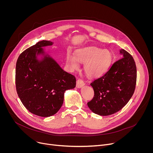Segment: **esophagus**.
Wrapping results in <instances>:
<instances>
[{
	"label": "esophagus",
	"instance_id": "34e87169",
	"mask_svg": "<svg viewBox=\"0 0 153 153\" xmlns=\"http://www.w3.org/2000/svg\"><path fill=\"white\" fill-rule=\"evenodd\" d=\"M84 85H85V83L81 79H78L77 80V82H76L77 88H81V87L83 86Z\"/></svg>",
	"mask_w": 153,
	"mask_h": 153
}]
</instances>
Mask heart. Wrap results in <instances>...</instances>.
Listing matches in <instances>:
<instances>
[{
    "mask_svg": "<svg viewBox=\"0 0 153 153\" xmlns=\"http://www.w3.org/2000/svg\"><path fill=\"white\" fill-rule=\"evenodd\" d=\"M111 60L112 54L110 51L90 47L77 50L75 56L68 54L67 65L71 71H74L79 68V62L83 63L86 75L91 78H97L105 73Z\"/></svg>",
    "mask_w": 153,
    "mask_h": 153,
    "instance_id": "obj_1",
    "label": "heart"
}]
</instances>
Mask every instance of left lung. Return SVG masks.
<instances>
[{"label": "left lung", "instance_id": "obj_1", "mask_svg": "<svg viewBox=\"0 0 153 153\" xmlns=\"http://www.w3.org/2000/svg\"><path fill=\"white\" fill-rule=\"evenodd\" d=\"M123 57L115 62L103 76L93 81V99L87 103L95 114L109 116L116 113L128 102L134 94L137 80L134 60L122 49Z\"/></svg>", "mask_w": 153, "mask_h": 153}]
</instances>
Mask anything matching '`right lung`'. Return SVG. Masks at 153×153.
Masks as SVG:
<instances>
[{"mask_svg": "<svg viewBox=\"0 0 153 153\" xmlns=\"http://www.w3.org/2000/svg\"><path fill=\"white\" fill-rule=\"evenodd\" d=\"M53 42L42 40L19 56L16 67V87L19 99L31 113L49 117L61 108L65 91L76 86L74 76L63 71L50 56L42 60L36 55L43 54L42 47Z\"/></svg>", "mask_w": 153, "mask_h": 153, "instance_id": "1", "label": "right lung"}]
</instances>
